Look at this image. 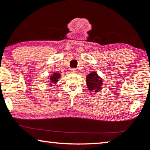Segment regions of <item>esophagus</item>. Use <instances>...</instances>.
Masks as SVG:
<instances>
[{
    "label": "esophagus",
    "mask_w": 150,
    "mask_h": 150,
    "mask_svg": "<svg viewBox=\"0 0 150 150\" xmlns=\"http://www.w3.org/2000/svg\"><path fill=\"white\" fill-rule=\"evenodd\" d=\"M70 71H71V73H73V74H76V73H77V72H78L76 69H74V68H72V69H70Z\"/></svg>",
    "instance_id": "1"
}]
</instances>
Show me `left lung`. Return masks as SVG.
<instances>
[{"label":"left lung","instance_id":"1","mask_svg":"<svg viewBox=\"0 0 150 150\" xmlns=\"http://www.w3.org/2000/svg\"><path fill=\"white\" fill-rule=\"evenodd\" d=\"M86 83H87L88 89L97 93L101 90L103 82H102V78L98 75L96 71H93L86 77Z\"/></svg>","mask_w":150,"mask_h":150}]
</instances>
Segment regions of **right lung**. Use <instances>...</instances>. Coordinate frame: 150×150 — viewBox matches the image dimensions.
I'll list each match as a JSON object with an SVG mask.
<instances>
[{"mask_svg": "<svg viewBox=\"0 0 150 150\" xmlns=\"http://www.w3.org/2000/svg\"><path fill=\"white\" fill-rule=\"evenodd\" d=\"M61 78V74L58 72L53 73V74H51L48 76V83L49 85L52 86L53 84H56L59 81V79Z\"/></svg>", "mask_w": 150, "mask_h": 150, "instance_id": "obj_1", "label": "right lung"}]
</instances>
